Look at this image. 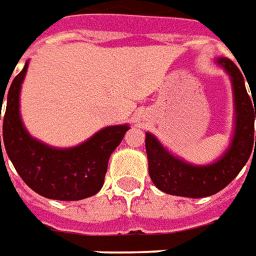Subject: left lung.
Returning a JSON list of instances; mask_svg holds the SVG:
<instances>
[{
    "instance_id": "8db88e82",
    "label": "left lung",
    "mask_w": 256,
    "mask_h": 256,
    "mask_svg": "<svg viewBox=\"0 0 256 256\" xmlns=\"http://www.w3.org/2000/svg\"><path fill=\"white\" fill-rule=\"evenodd\" d=\"M231 75L235 98V136L230 150L216 163L204 167H197L184 163L172 157L153 134L146 133V152L148 158V174L158 190L166 194L201 198L216 194L225 188L240 174L246 164L250 156L256 150L255 120H256V90L251 89V98L244 80L240 68L228 58H220L216 60ZM254 103L252 104V102ZM256 144H253V140Z\"/></svg>"
}]
</instances>
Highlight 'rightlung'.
Masks as SVG:
<instances>
[{
	"label": "right lung",
	"instance_id": "right-lung-1",
	"mask_svg": "<svg viewBox=\"0 0 256 256\" xmlns=\"http://www.w3.org/2000/svg\"><path fill=\"white\" fill-rule=\"evenodd\" d=\"M26 68L28 64L14 78L8 92L0 93V108L6 96L0 157L4 158V148L0 147L2 140L15 170L25 184L42 197L75 201L94 196L104 182L109 157L123 140L128 126L103 128L84 144L65 150L52 148L36 142L26 133L20 118V90Z\"/></svg>",
	"mask_w": 256,
	"mask_h": 256
}]
</instances>
